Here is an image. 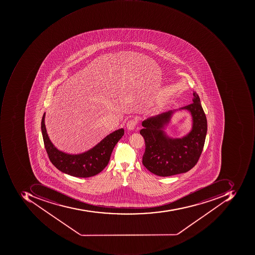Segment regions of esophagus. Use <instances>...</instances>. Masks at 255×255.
<instances>
[{
  "mask_svg": "<svg viewBox=\"0 0 255 255\" xmlns=\"http://www.w3.org/2000/svg\"><path fill=\"white\" fill-rule=\"evenodd\" d=\"M137 124H138V122H137L136 119H131V120H128V123H127V128H128V130H133L134 128L136 127Z\"/></svg>",
  "mask_w": 255,
  "mask_h": 255,
  "instance_id": "obj_1",
  "label": "esophagus"
}]
</instances>
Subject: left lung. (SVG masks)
I'll use <instances>...</instances> for the list:
<instances>
[{"mask_svg": "<svg viewBox=\"0 0 255 255\" xmlns=\"http://www.w3.org/2000/svg\"><path fill=\"white\" fill-rule=\"evenodd\" d=\"M193 103L182 109L189 110L193 128L187 136L172 139L161 128L168 123L172 112H168L142 122L140 134L145 139L142 164L151 173L167 177L185 173L192 169L202 155L207 134V119L199 97L193 93Z\"/></svg>", "mask_w": 255, "mask_h": 255, "instance_id": "obj_1", "label": "left lung"}]
</instances>
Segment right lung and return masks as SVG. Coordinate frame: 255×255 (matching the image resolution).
Segmentation results:
<instances>
[{"instance_id":"right-lung-1","label":"right lung","mask_w":255,"mask_h":255,"mask_svg":"<svg viewBox=\"0 0 255 255\" xmlns=\"http://www.w3.org/2000/svg\"><path fill=\"white\" fill-rule=\"evenodd\" d=\"M44 117L45 113L42 117L41 131L49 158L57 169L72 176L88 178L101 172L108 165L114 147L124 135V128H120L107 135L87 152L80 155H69L53 146L47 135Z\"/></svg>"}]
</instances>
